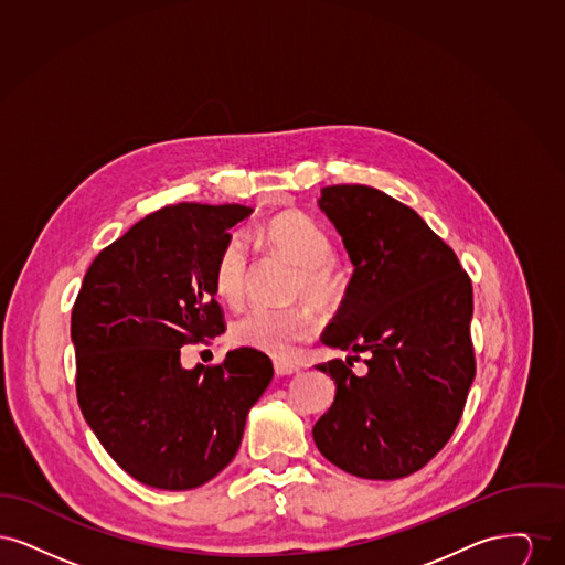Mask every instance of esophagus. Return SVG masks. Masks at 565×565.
I'll return each instance as SVG.
<instances>
[{
	"instance_id": "esophagus-1",
	"label": "esophagus",
	"mask_w": 565,
	"mask_h": 565,
	"mask_svg": "<svg viewBox=\"0 0 565 565\" xmlns=\"http://www.w3.org/2000/svg\"><path fill=\"white\" fill-rule=\"evenodd\" d=\"M273 369H275V373L279 376L295 375V373L300 371V369H298L296 364H292V362H281V360H279V362H275V364H273Z\"/></svg>"
}]
</instances>
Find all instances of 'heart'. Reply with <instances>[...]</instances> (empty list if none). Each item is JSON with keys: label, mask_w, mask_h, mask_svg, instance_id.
Listing matches in <instances>:
<instances>
[{"label": "heart", "mask_w": 565, "mask_h": 565, "mask_svg": "<svg viewBox=\"0 0 565 565\" xmlns=\"http://www.w3.org/2000/svg\"><path fill=\"white\" fill-rule=\"evenodd\" d=\"M263 239L273 252L296 267L290 298L307 300L318 309H334L348 295L343 270L332 260V242L322 226L302 214L270 217ZM247 277V245L233 233L217 249L212 269L215 295L228 305H239ZM316 332V318L307 305L286 309H249L231 326V341L239 348L263 351L275 358L288 355L296 343Z\"/></svg>", "instance_id": "obj_1"}]
</instances>
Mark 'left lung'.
<instances>
[{"instance_id": "1", "label": "left lung", "mask_w": 565, "mask_h": 565, "mask_svg": "<svg viewBox=\"0 0 565 565\" xmlns=\"http://www.w3.org/2000/svg\"><path fill=\"white\" fill-rule=\"evenodd\" d=\"M318 207L353 265L322 343L353 355L316 366L337 394L313 440L353 477L403 479L447 445L461 417L475 379L472 284L422 215L381 190L326 186ZM360 352L362 377L350 371Z\"/></svg>"}]
</instances>
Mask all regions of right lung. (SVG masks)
<instances>
[{"label":"right lung","instance_id":"1","mask_svg":"<svg viewBox=\"0 0 565 565\" xmlns=\"http://www.w3.org/2000/svg\"><path fill=\"white\" fill-rule=\"evenodd\" d=\"M245 205L180 203L99 252L72 311L82 415L135 481L184 491L212 481L242 445L247 413L273 379L263 351L184 369L180 348L224 332L215 254Z\"/></svg>","mask_w":565,"mask_h":565}]
</instances>
